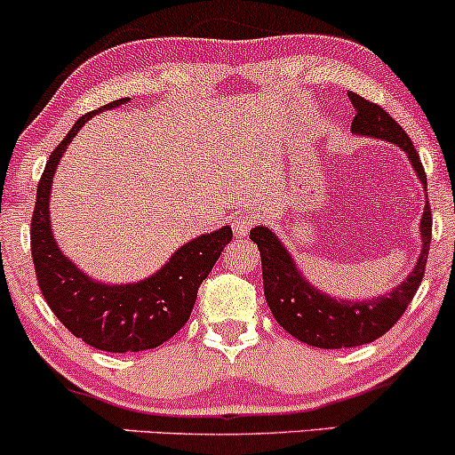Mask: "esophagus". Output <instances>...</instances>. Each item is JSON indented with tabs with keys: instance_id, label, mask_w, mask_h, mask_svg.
Instances as JSON below:
<instances>
[{
	"instance_id": "34e87169",
	"label": "esophagus",
	"mask_w": 455,
	"mask_h": 455,
	"mask_svg": "<svg viewBox=\"0 0 455 455\" xmlns=\"http://www.w3.org/2000/svg\"><path fill=\"white\" fill-rule=\"evenodd\" d=\"M256 224V216L251 212H243L239 213L237 218H233V233L235 237H248V233L251 231V227Z\"/></svg>"
}]
</instances>
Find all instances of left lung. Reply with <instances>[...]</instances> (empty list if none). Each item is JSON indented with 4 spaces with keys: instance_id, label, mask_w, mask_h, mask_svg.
I'll return each mask as SVG.
<instances>
[{
    "instance_id": "left-lung-1",
    "label": "left lung",
    "mask_w": 455,
    "mask_h": 455,
    "mask_svg": "<svg viewBox=\"0 0 455 455\" xmlns=\"http://www.w3.org/2000/svg\"><path fill=\"white\" fill-rule=\"evenodd\" d=\"M349 101L355 108L352 131L364 138H377L392 141L407 152L409 163L418 173L421 186L426 188V172L421 167L418 150L413 141L404 133L401 124L394 120L384 108L364 100V97L347 92ZM421 251L407 280L398 283L392 292L366 300H343L311 286L307 277L299 271L297 262L288 254L286 245L275 237L267 227L251 228L250 239L259 245L262 262V286L265 299L273 317L283 331L297 337L307 346L322 349L358 347L386 335L401 320V315L418 292L421 277L428 260V248L432 237V213L426 196V207L419 222Z\"/></svg>"
}]
</instances>
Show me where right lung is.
Segmentation results:
<instances>
[{"label":"right lung","mask_w":455,"mask_h":455,"mask_svg":"<svg viewBox=\"0 0 455 455\" xmlns=\"http://www.w3.org/2000/svg\"><path fill=\"white\" fill-rule=\"evenodd\" d=\"M127 101L123 97L76 120L46 161L31 218V256L48 307L71 335L112 354L152 349L172 339L188 322L196 290L233 239L231 227L201 235L180 245L155 275L135 283L95 282L61 254L51 224V188L59 161L86 120Z\"/></svg>","instance_id":"1"}]
</instances>
